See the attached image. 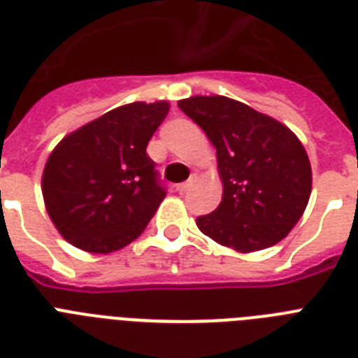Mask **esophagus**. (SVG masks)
<instances>
[{
    "instance_id": "esophagus-1",
    "label": "esophagus",
    "mask_w": 358,
    "mask_h": 358,
    "mask_svg": "<svg viewBox=\"0 0 358 358\" xmlns=\"http://www.w3.org/2000/svg\"><path fill=\"white\" fill-rule=\"evenodd\" d=\"M191 184H193L191 180H189V182H182V184L176 185V191H178V193H185V191H187L191 187Z\"/></svg>"
}]
</instances>
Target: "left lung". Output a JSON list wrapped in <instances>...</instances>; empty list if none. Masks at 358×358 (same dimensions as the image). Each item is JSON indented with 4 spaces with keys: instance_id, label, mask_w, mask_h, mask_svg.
Here are the masks:
<instances>
[{
    "instance_id": "left-lung-1",
    "label": "left lung",
    "mask_w": 358,
    "mask_h": 358,
    "mask_svg": "<svg viewBox=\"0 0 358 358\" xmlns=\"http://www.w3.org/2000/svg\"><path fill=\"white\" fill-rule=\"evenodd\" d=\"M178 108L206 131L223 180L221 204L196 217L199 230L239 252L286 238L312 189L310 162L294 131L227 96H191Z\"/></svg>"
}]
</instances>
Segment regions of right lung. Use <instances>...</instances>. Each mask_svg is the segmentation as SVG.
Segmentation results:
<instances>
[{"mask_svg":"<svg viewBox=\"0 0 358 358\" xmlns=\"http://www.w3.org/2000/svg\"><path fill=\"white\" fill-rule=\"evenodd\" d=\"M167 102H135L66 135L42 174L48 215L66 241L108 255L131 243L165 199L146 145Z\"/></svg>","mask_w":358,"mask_h":358,"instance_id":"add662e5","label":"right lung"}]
</instances>
